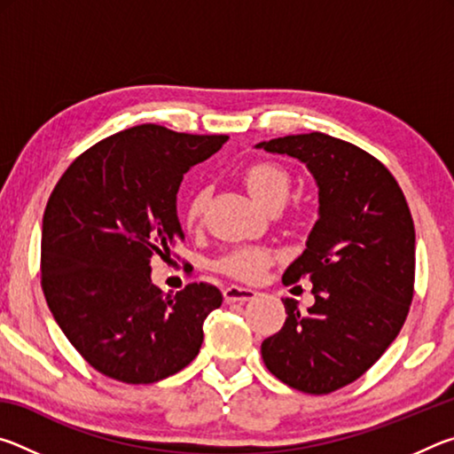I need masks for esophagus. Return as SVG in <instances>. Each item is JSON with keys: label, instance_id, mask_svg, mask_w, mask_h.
<instances>
[{"label": "esophagus", "instance_id": "1", "mask_svg": "<svg viewBox=\"0 0 454 454\" xmlns=\"http://www.w3.org/2000/svg\"><path fill=\"white\" fill-rule=\"evenodd\" d=\"M256 296V290L238 286V284H230L224 288V301L226 302H248Z\"/></svg>", "mask_w": 454, "mask_h": 454}]
</instances>
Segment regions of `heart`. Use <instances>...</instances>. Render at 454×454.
<instances>
[{
  "label": "heart",
  "mask_w": 454,
  "mask_h": 454,
  "mask_svg": "<svg viewBox=\"0 0 454 454\" xmlns=\"http://www.w3.org/2000/svg\"><path fill=\"white\" fill-rule=\"evenodd\" d=\"M244 184L260 204L276 210L286 202L290 194V176L282 166L272 162H256L244 170ZM206 200V190H196L186 206V224L194 226L202 218ZM276 262V252L260 246H240L220 260L218 268L222 272L238 280L254 282L264 276V272Z\"/></svg>",
  "instance_id": "obj_1"
}]
</instances>
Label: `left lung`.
I'll list each match as a JSON object with an SVG mask.
<instances>
[{"label": "left lung", "instance_id": "8db88e82", "mask_svg": "<svg viewBox=\"0 0 454 454\" xmlns=\"http://www.w3.org/2000/svg\"><path fill=\"white\" fill-rule=\"evenodd\" d=\"M306 164L318 220L282 282H312L309 312L286 298V322L262 342L268 371L288 387L328 395L360 379L395 338L414 294V224L387 166L358 145L312 132L258 144Z\"/></svg>", "mask_w": 454, "mask_h": 454}]
</instances>
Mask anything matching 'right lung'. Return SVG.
I'll list each match as a JSON object with an SVG mask.
<instances>
[{
  "label": "right lung",
  "instance_id": "obj_1",
  "mask_svg": "<svg viewBox=\"0 0 454 454\" xmlns=\"http://www.w3.org/2000/svg\"><path fill=\"white\" fill-rule=\"evenodd\" d=\"M228 136L142 124L107 136L74 160L43 212L42 288L53 318L98 372L150 384L198 356L204 320L220 309L208 282L153 286L152 258L184 240L176 194L184 174Z\"/></svg>",
  "mask_w": 454,
  "mask_h": 454
}]
</instances>
